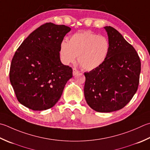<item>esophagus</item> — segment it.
Instances as JSON below:
<instances>
[{
	"label": "esophagus",
	"mask_w": 150,
	"mask_h": 150,
	"mask_svg": "<svg viewBox=\"0 0 150 150\" xmlns=\"http://www.w3.org/2000/svg\"><path fill=\"white\" fill-rule=\"evenodd\" d=\"M79 73V71H78L77 69H76V68H73V75L75 76L76 75H77Z\"/></svg>",
	"instance_id": "1"
}]
</instances>
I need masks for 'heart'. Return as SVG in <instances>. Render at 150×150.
<instances>
[{
    "label": "heart",
    "mask_w": 150,
    "mask_h": 150,
    "mask_svg": "<svg viewBox=\"0 0 150 150\" xmlns=\"http://www.w3.org/2000/svg\"><path fill=\"white\" fill-rule=\"evenodd\" d=\"M109 50L107 38L84 31L73 34L69 42L63 40L60 45V56L65 64L74 62L78 57V63L82 68L92 70L105 62Z\"/></svg>",
    "instance_id": "obj_1"
}]
</instances>
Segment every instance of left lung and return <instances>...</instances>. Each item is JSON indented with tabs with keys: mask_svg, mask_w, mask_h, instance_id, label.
Masks as SVG:
<instances>
[{
	"mask_svg": "<svg viewBox=\"0 0 150 150\" xmlns=\"http://www.w3.org/2000/svg\"><path fill=\"white\" fill-rule=\"evenodd\" d=\"M110 50L101 66L85 72L84 93L88 105L97 112L124 108L137 92L141 62L136 50L112 26H105Z\"/></svg>",
	"mask_w": 150,
	"mask_h": 150,
	"instance_id": "obj_1",
	"label": "left lung"
}]
</instances>
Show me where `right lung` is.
<instances>
[{
  "mask_svg": "<svg viewBox=\"0 0 150 150\" xmlns=\"http://www.w3.org/2000/svg\"><path fill=\"white\" fill-rule=\"evenodd\" d=\"M71 30L47 23L33 31L17 49L11 60L10 80L17 100L33 110H44L59 100L71 67L60 58V45Z\"/></svg>",
  "mask_w": 150,
  "mask_h": 150,
  "instance_id": "add662e5",
  "label": "right lung"
}]
</instances>
